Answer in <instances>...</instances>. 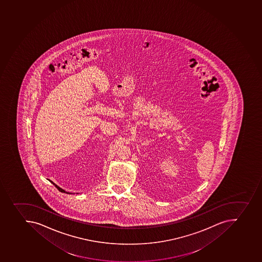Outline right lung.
<instances>
[{
    "instance_id": "1",
    "label": "right lung",
    "mask_w": 262,
    "mask_h": 262,
    "mask_svg": "<svg viewBox=\"0 0 262 262\" xmlns=\"http://www.w3.org/2000/svg\"><path fill=\"white\" fill-rule=\"evenodd\" d=\"M49 181H50V182H51V183H52L53 185H54V186H55V187H56V188L58 189V190H59V191H61V192H64V193L71 194L70 193V192H67V191H64V190H63V189L60 188V187H59V186H57L56 184H54V182H53L52 181H50V180H49Z\"/></svg>"
}]
</instances>
